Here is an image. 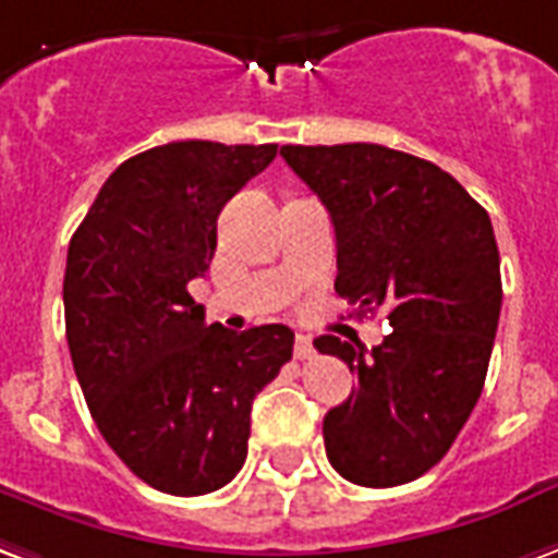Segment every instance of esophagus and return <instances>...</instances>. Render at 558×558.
I'll return each mask as SVG.
<instances>
[{
	"label": "esophagus",
	"mask_w": 558,
	"mask_h": 558,
	"mask_svg": "<svg viewBox=\"0 0 558 558\" xmlns=\"http://www.w3.org/2000/svg\"><path fill=\"white\" fill-rule=\"evenodd\" d=\"M295 357H299V361H311L313 357V340L307 333H299V337H295Z\"/></svg>",
	"instance_id": "esophagus-1"
}]
</instances>
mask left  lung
<instances>
[{
  "label": "left lung",
  "instance_id": "8db88e82",
  "mask_svg": "<svg viewBox=\"0 0 558 558\" xmlns=\"http://www.w3.org/2000/svg\"><path fill=\"white\" fill-rule=\"evenodd\" d=\"M337 233L333 290L384 307L373 349L325 333L357 390L325 414L331 468L363 488L414 482L447 456L482 396L502 280L488 213L437 165L381 144L280 147Z\"/></svg>",
  "mask_w": 558,
  "mask_h": 558
}]
</instances>
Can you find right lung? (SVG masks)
<instances>
[{
  "instance_id": "right-lung-1",
  "label": "right lung",
  "mask_w": 558,
  "mask_h": 558,
  "mask_svg": "<svg viewBox=\"0 0 558 558\" xmlns=\"http://www.w3.org/2000/svg\"><path fill=\"white\" fill-rule=\"evenodd\" d=\"M278 144L171 142L102 183L64 268V325L90 416L150 488L201 497L247 456L251 405L292 357L287 325H206L189 283L216 254L218 216Z\"/></svg>"
}]
</instances>
